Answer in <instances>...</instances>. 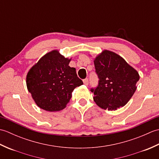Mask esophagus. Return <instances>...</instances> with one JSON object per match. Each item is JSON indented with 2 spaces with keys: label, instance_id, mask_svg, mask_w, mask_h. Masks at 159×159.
<instances>
[{
  "label": "esophagus",
  "instance_id": "esophagus-1",
  "mask_svg": "<svg viewBox=\"0 0 159 159\" xmlns=\"http://www.w3.org/2000/svg\"><path fill=\"white\" fill-rule=\"evenodd\" d=\"M83 83L85 84V85H88V83H89V80H88V79H84V80H83Z\"/></svg>",
  "mask_w": 159,
  "mask_h": 159
}]
</instances>
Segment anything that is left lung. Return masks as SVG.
Here are the masks:
<instances>
[{"label": "left lung", "instance_id": "8db88e82", "mask_svg": "<svg viewBox=\"0 0 159 159\" xmlns=\"http://www.w3.org/2000/svg\"><path fill=\"white\" fill-rule=\"evenodd\" d=\"M98 85L92 89L93 100L103 109L116 111L130 100L139 80L137 71L116 52L104 50L93 60Z\"/></svg>", "mask_w": 159, "mask_h": 159}]
</instances>
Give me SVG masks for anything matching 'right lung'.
Segmentation results:
<instances>
[{
  "mask_svg": "<svg viewBox=\"0 0 159 159\" xmlns=\"http://www.w3.org/2000/svg\"><path fill=\"white\" fill-rule=\"evenodd\" d=\"M72 59L53 50L40 59L26 75V87L37 105L47 111H59L66 107L76 87L83 83L76 69L69 66Z\"/></svg>",
  "mask_w": 159,
  "mask_h": 159,
  "instance_id": "obj_1",
  "label": "right lung"
}]
</instances>
